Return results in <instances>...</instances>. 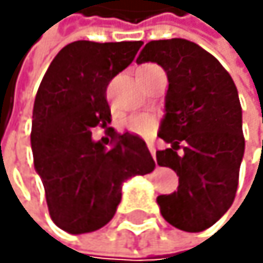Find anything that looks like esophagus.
<instances>
[{
    "label": "esophagus",
    "mask_w": 263,
    "mask_h": 263,
    "mask_svg": "<svg viewBox=\"0 0 263 263\" xmlns=\"http://www.w3.org/2000/svg\"><path fill=\"white\" fill-rule=\"evenodd\" d=\"M146 145H148V149H149L151 156L156 158V148H155V142H153V140H148V142H146Z\"/></svg>",
    "instance_id": "1"
}]
</instances>
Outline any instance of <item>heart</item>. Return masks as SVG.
I'll return each instance as SVG.
<instances>
[{
	"instance_id": "b5f03b06",
	"label": "heart",
	"mask_w": 263,
	"mask_h": 263,
	"mask_svg": "<svg viewBox=\"0 0 263 263\" xmlns=\"http://www.w3.org/2000/svg\"><path fill=\"white\" fill-rule=\"evenodd\" d=\"M156 64H143L139 67V70H145V69H149V67H155ZM124 126L129 129V130H133V133L136 134H148L151 129L155 127V120L151 118L149 115H133V117H129L126 121H124Z\"/></svg>"
}]
</instances>
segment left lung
Here are the masks:
<instances>
[{
    "mask_svg": "<svg viewBox=\"0 0 263 263\" xmlns=\"http://www.w3.org/2000/svg\"><path fill=\"white\" fill-rule=\"evenodd\" d=\"M158 63L167 74L165 117L156 153L161 167L178 175V189L159 196L162 218L186 232L213 226L237 194L245 153L237 86L222 64L186 39L151 41L137 63Z\"/></svg>",
    "mask_w": 263,
    "mask_h": 263,
    "instance_id": "obj_1",
    "label": "left lung"
}]
</instances>
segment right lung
<instances>
[{"label":"right lung","mask_w":263,"mask_h":263,"mask_svg":"<svg viewBox=\"0 0 263 263\" xmlns=\"http://www.w3.org/2000/svg\"><path fill=\"white\" fill-rule=\"evenodd\" d=\"M142 41H76L60 50L39 85L31 148L52 221L69 234H86L114 218L124 180L156 164L145 142L112 130L110 148L91 130L112 121L107 86L136 58Z\"/></svg>","instance_id":"add662e5"}]
</instances>
